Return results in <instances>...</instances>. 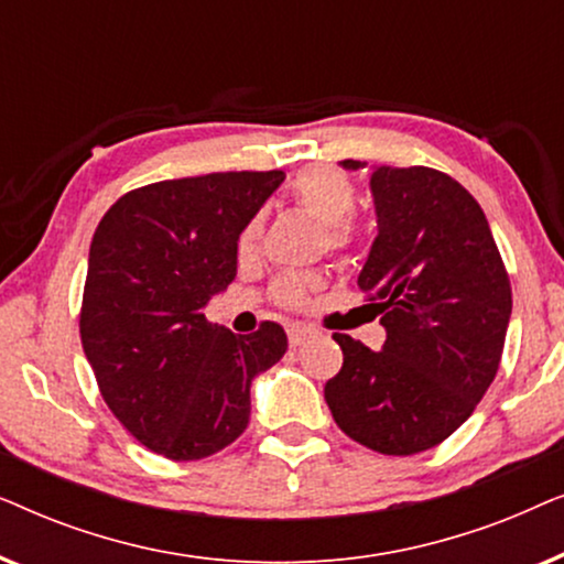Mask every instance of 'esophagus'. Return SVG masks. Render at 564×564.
Returning a JSON list of instances; mask_svg holds the SVG:
<instances>
[{
    "label": "esophagus",
    "mask_w": 564,
    "mask_h": 564,
    "mask_svg": "<svg viewBox=\"0 0 564 564\" xmlns=\"http://www.w3.org/2000/svg\"><path fill=\"white\" fill-rule=\"evenodd\" d=\"M288 336H290V346H292V349H297V346H303V344L307 341V338L315 336V330L307 328V326H290V328H288Z\"/></svg>",
    "instance_id": "obj_1"
}]
</instances>
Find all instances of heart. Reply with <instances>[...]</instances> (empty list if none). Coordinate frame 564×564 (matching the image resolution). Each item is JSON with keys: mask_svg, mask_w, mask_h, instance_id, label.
<instances>
[{"mask_svg": "<svg viewBox=\"0 0 564 564\" xmlns=\"http://www.w3.org/2000/svg\"><path fill=\"white\" fill-rule=\"evenodd\" d=\"M292 197L323 223V238H326L328 251H346L357 238L349 215L357 207V187H354L351 176L336 166H313L297 174L292 182ZM261 234H264V215L257 213L246 223L241 236H238V253L241 257H253L259 251ZM318 276H300L284 274L274 282L272 295L284 307H300L311 292L318 288Z\"/></svg>", "mask_w": 564, "mask_h": 564, "instance_id": "b5f03b06", "label": "heart"}]
</instances>
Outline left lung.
<instances>
[{"mask_svg":"<svg viewBox=\"0 0 564 564\" xmlns=\"http://www.w3.org/2000/svg\"><path fill=\"white\" fill-rule=\"evenodd\" d=\"M369 184L380 234L357 282L388 338L372 351L334 334L344 367L323 392L346 436L411 457L449 438L496 380L511 280L482 207L449 174L377 166Z\"/></svg>","mask_w":564,"mask_h":564,"instance_id":"obj_1","label":"left lung"}]
</instances>
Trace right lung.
I'll list each match as a JSON object with an SVG mask.
<instances>
[{"mask_svg":"<svg viewBox=\"0 0 564 564\" xmlns=\"http://www.w3.org/2000/svg\"><path fill=\"white\" fill-rule=\"evenodd\" d=\"M284 172H218L130 189L99 220L79 334L99 392L145 449L195 462L249 426L251 380L288 351L280 323L238 336L205 318L236 276L238 236Z\"/></svg>","mask_w":564,"mask_h":564,"instance_id":"1","label":"right lung"}]
</instances>
